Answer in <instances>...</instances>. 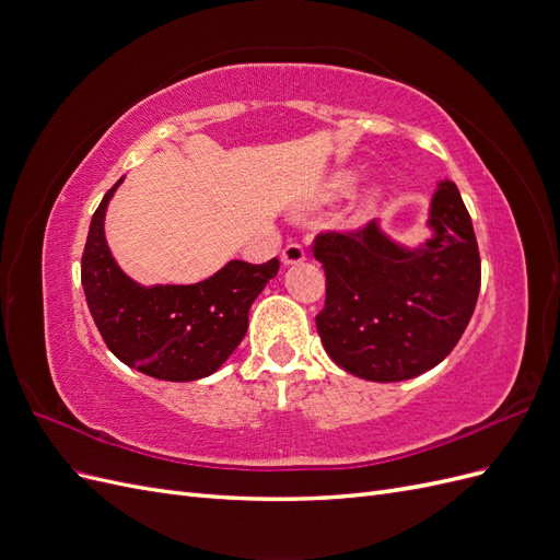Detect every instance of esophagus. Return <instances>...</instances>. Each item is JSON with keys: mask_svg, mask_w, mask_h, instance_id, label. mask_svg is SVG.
<instances>
[{"mask_svg": "<svg viewBox=\"0 0 560 560\" xmlns=\"http://www.w3.org/2000/svg\"><path fill=\"white\" fill-rule=\"evenodd\" d=\"M282 264L284 266H296L301 264L303 259H306V249H303L299 243H290L284 249H282Z\"/></svg>", "mask_w": 560, "mask_h": 560, "instance_id": "1", "label": "esophagus"}]
</instances>
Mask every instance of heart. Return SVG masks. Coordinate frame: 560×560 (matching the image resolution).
<instances>
[{
  "label": "heart",
  "instance_id": "1",
  "mask_svg": "<svg viewBox=\"0 0 560 560\" xmlns=\"http://www.w3.org/2000/svg\"><path fill=\"white\" fill-rule=\"evenodd\" d=\"M352 182H354V173H348V171H346V173L334 175V177L325 184V189H322L319 202H334V200H338V198L348 196L350 189H352ZM381 198H383V189H381L378 184L366 186V189L360 194L358 202H354V219H358V222H364V219L378 208Z\"/></svg>",
  "mask_w": 560,
  "mask_h": 560
}]
</instances>
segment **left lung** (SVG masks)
<instances>
[{"label":"left lung","mask_w":560,"mask_h":560,"mask_svg":"<svg viewBox=\"0 0 560 560\" xmlns=\"http://www.w3.org/2000/svg\"><path fill=\"white\" fill-rule=\"evenodd\" d=\"M430 238L401 245L371 222L315 238L327 299L315 317L329 358L348 374L397 383L444 362L467 329L481 287L471 219L451 179L436 184Z\"/></svg>","instance_id":"8db88e82"}]
</instances>
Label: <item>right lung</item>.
Returning a JSON list of instances; mask_svg holds the SVG:
<instances>
[{
  "label": "right lung",
  "mask_w": 560,
  "mask_h": 560,
  "mask_svg": "<svg viewBox=\"0 0 560 560\" xmlns=\"http://www.w3.org/2000/svg\"><path fill=\"white\" fill-rule=\"evenodd\" d=\"M121 182L97 206L81 257V284L97 331L118 360L151 378H206L241 346L252 303L278 276L280 261L252 266L233 259L196 284L135 282L105 238L107 206Z\"/></svg>",
  "instance_id": "1"
}]
</instances>
